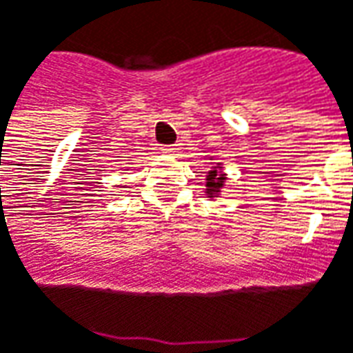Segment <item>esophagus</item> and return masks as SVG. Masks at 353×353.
<instances>
[{
    "label": "esophagus",
    "instance_id": "1",
    "mask_svg": "<svg viewBox=\"0 0 353 353\" xmlns=\"http://www.w3.org/2000/svg\"><path fill=\"white\" fill-rule=\"evenodd\" d=\"M162 150H164V152H168V154H174V152H177V150H179V146H177V145H168V146H164Z\"/></svg>",
    "mask_w": 353,
    "mask_h": 353
}]
</instances>
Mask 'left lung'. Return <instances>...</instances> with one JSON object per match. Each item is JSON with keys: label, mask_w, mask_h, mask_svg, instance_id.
I'll use <instances>...</instances> for the list:
<instances>
[{"label": "left lung", "mask_w": 353, "mask_h": 353, "mask_svg": "<svg viewBox=\"0 0 353 353\" xmlns=\"http://www.w3.org/2000/svg\"><path fill=\"white\" fill-rule=\"evenodd\" d=\"M224 183V176H220L218 174V170H210L208 172V183H207V193L208 195H216L218 191H220V187Z\"/></svg>", "instance_id": "left-lung-1"}]
</instances>
